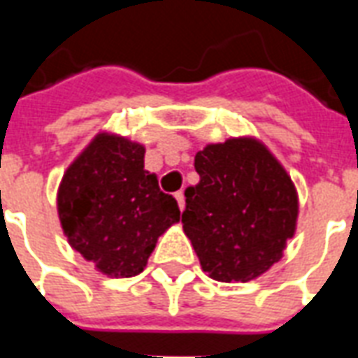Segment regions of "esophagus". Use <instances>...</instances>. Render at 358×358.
Returning <instances> with one entry per match:
<instances>
[{"instance_id": "1", "label": "esophagus", "mask_w": 358, "mask_h": 358, "mask_svg": "<svg viewBox=\"0 0 358 358\" xmlns=\"http://www.w3.org/2000/svg\"><path fill=\"white\" fill-rule=\"evenodd\" d=\"M174 197H176V201H178L180 210H184V207H186V199H184V194H182V192H178V194L174 195Z\"/></svg>"}]
</instances>
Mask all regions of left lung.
Here are the masks:
<instances>
[{
  "instance_id": "8db88e82",
  "label": "left lung",
  "mask_w": 358,
  "mask_h": 358,
  "mask_svg": "<svg viewBox=\"0 0 358 358\" xmlns=\"http://www.w3.org/2000/svg\"><path fill=\"white\" fill-rule=\"evenodd\" d=\"M197 186L186 187L184 232L217 282L255 280L284 255L297 228L299 197L263 141L230 138L195 155Z\"/></svg>"
}]
</instances>
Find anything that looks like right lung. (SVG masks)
<instances>
[{
	"mask_svg": "<svg viewBox=\"0 0 358 358\" xmlns=\"http://www.w3.org/2000/svg\"><path fill=\"white\" fill-rule=\"evenodd\" d=\"M145 148L99 132L57 189L61 228L74 251L110 278L138 276L159 236L180 220L176 199L143 169Z\"/></svg>",
	"mask_w": 358,
	"mask_h": 358,
	"instance_id": "obj_1",
	"label": "right lung"
}]
</instances>
